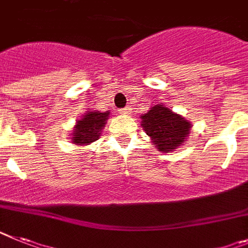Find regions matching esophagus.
Wrapping results in <instances>:
<instances>
[{
	"label": "esophagus",
	"instance_id": "34e87169",
	"mask_svg": "<svg viewBox=\"0 0 248 248\" xmlns=\"http://www.w3.org/2000/svg\"><path fill=\"white\" fill-rule=\"evenodd\" d=\"M130 110H132V109H130V108L126 107V108H123V109H120L119 111L122 114H129V113H130Z\"/></svg>",
	"mask_w": 248,
	"mask_h": 248
}]
</instances>
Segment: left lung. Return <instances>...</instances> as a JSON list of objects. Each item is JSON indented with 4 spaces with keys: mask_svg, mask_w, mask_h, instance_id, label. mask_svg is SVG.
Segmentation results:
<instances>
[{
    "mask_svg": "<svg viewBox=\"0 0 248 248\" xmlns=\"http://www.w3.org/2000/svg\"><path fill=\"white\" fill-rule=\"evenodd\" d=\"M141 126L152 138L154 147L159 152L168 153L185 141L192 125L183 116L174 114L167 107L154 105L141 116Z\"/></svg>",
    "mask_w": 248,
    "mask_h": 248,
    "instance_id": "1",
    "label": "left lung"
}]
</instances>
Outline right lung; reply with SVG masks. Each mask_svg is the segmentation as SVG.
<instances>
[{"instance_id": "add662e5", "label": "right lung", "mask_w": 248, "mask_h": 248, "mask_svg": "<svg viewBox=\"0 0 248 248\" xmlns=\"http://www.w3.org/2000/svg\"><path fill=\"white\" fill-rule=\"evenodd\" d=\"M109 111H89L81 120L78 122L73 132V141L79 145L90 144L100 137V130L105 125Z\"/></svg>"}]
</instances>
